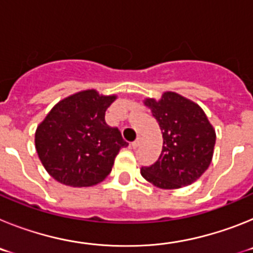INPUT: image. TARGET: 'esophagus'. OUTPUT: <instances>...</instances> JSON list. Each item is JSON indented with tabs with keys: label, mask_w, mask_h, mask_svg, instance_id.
Instances as JSON below:
<instances>
[{
	"label": "esophagus",
	"mask_w": 253,
	"mask_h": 253,
	"mask_svg": "<svg viewBox=\"0 0 253 253\" xmlns=\"http://www.w3.org/2000/svg\"><path fill=\"white\" fill-rule=\"evenodd\" d=\"M140 143H142V138H140V137H138L137 139L134 140V142L131 143V144H130V146H131V148H138V147L140 146Z\"/></svg>",
	"instance_id": "obj_1"
}]
</instances>
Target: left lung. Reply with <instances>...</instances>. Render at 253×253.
Returning a JSON list of instances; mask_svg holds the SVG:
<instances>
[{
    "instance_id": "1",
    "label": "left lung",
    "mask_w": 253,
    "mask_h": 253,
    "mask_svg": "<svg viewBox=\"0 0 253 253\" xmlns=\"http://www.w3.org/2000/svg\"><path fill=\"white\" fill-rule=\"evenodd\" d=\"M162 134L160 157L149 167H142L143 178L156 187L175 190L191 185L210 166L216 134L207 114L193 100L173 91L161 99L146 97Z\"/></svg>"
}]
</instances>
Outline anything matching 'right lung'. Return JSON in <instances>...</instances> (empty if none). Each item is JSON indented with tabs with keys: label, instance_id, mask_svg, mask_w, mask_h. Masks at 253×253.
Segmentation results:
<instances>
[{
	"label": "right lung",
	"instance_id": "right-lung-1",
	"mask_svg": "<svg viewBox=\"0 0 253 253\" xmlns=\"http://www.w3.org/2000/svg\"><path fill=\"white\" fill-rule=\"evenodd\" d=\"M118 95L82 90L58 101L35 130V149L45 171L60 184L87 187L107 177L123 147L105 111Z\"/></svg>",
	"mask_w": 253,
	"mask_h": 253
}]
</instances>
